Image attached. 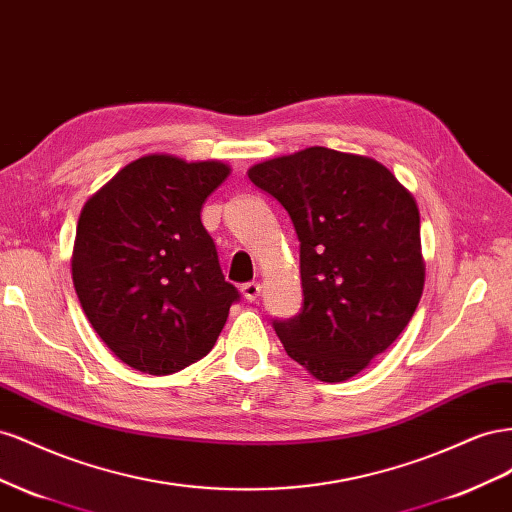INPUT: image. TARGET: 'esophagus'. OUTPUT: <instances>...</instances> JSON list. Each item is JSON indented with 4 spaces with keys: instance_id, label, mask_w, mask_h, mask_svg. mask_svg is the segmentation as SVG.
I'll return each mask as SVG.
<instances>
[{
    "instance_id": "obj_1",
    "label": "esophagus",
    "mask_w": 512,
    "mask_h": 512,
    "mask_svg": "<svg viewBox=\"0 0 512 512\" xmlns=\"http://www.w3.org/2000/svg\"><path fill=\"white\" fill-rule=\"evenodd\" d=\"M240 291H242V298H244L246 302H255V300L259 298V294H261V285L255 283V281H251V283H244V285L240 287Z\"/></svg>"
}]
</instances>
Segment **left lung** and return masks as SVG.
I'll use <instances>...</instances> for the list:
<instances>
[{
	"mask_svg": "<svg viewBox=\"0 0 512 512\" xmlns=\"http://www.w3.org/2000/svg\"><path fill=\"white\" fill-rule=\"evenodd\" d=\"M251 182L289 214L304 302L272 319L289 358L343 382L397 341L425 285L414 197L377 160L328 148L272 158Z\"/></svg>",
	"mask_w": 512,
	"mask_h": 512,
	"instance_id": "1",
	"label": "left lung"
}]
</instances>
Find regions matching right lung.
<instances>
[{
  "label": "right lung",
  "instance_id": "right-lung-1",
  "mask_svg": "<svg viewBox=\"0 0 512 512\" xmlns=\"http://www.w3.org/2000/svg\"><path fill=\"white\" fill-rule=\"evenodd\" d=\"M227 175L218 160L152 154L85 203L72 281L92 328L128 367L169 375L208 356L240 300L201 223Z\"/></svg>",
  "mask_w": 512,
  "mask_h": 512
}]
</instances>
